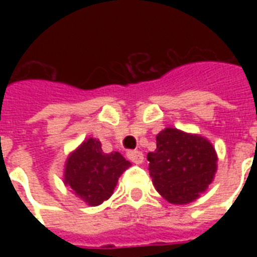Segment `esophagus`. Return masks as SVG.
<instances>
[{
  "label": "esophagus",
  "instance_id": "1",
  "mask_svg": "<svg viewBox=\"0 0 257 257\" xmlns=\"http://www.w3.org/2000/svg\"><path fill=\"white\" fill-rule=\"evenodd\" d=\"M126 157H128L129 161L135 162V164H142L143 160H145V157H143V154H142V151H138V150L128 151V153H126Z\"/></svg>",
  "mask_w": 257,
  "mask_h": 257
}]
</instances>
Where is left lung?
Wrapping results in <instances>:
<instances>
[{
  "label": "left lung",
  "mask_w": 257,
  "mask_h": 257,
  "mask_svg": "<svg viewBox=\"0 0 257 257\" xmlns=\"http://www.w3.org/2000/svg\"><path fill=\"white\" fill-rule=\"evenodd\" d=\"M149 171L158 193L168 202H193L212 183L216 172L215 149L197 135L167 128L157 135V150L147 154Z\"/></svg>",
  "instance_id": "8db88e82"
}]
</instances>
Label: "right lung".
<instances>
[{"label": "right lung", "mask_w": 257, "mask_h": 257, "mask_svg": "<svg viewBox=\"0 0 257 257\" xmlns=\"http://www.w3.org/2000/svg\"><path fill=\"white\" fill-rule=\"evenodd\" d=\"M131 165L119 153L106 154L99 140L88 139L68 157L64 183L90 206L111 197L118 178Z\"/></svg>", "instance_id": "right-lung-1"}]
</instances>
